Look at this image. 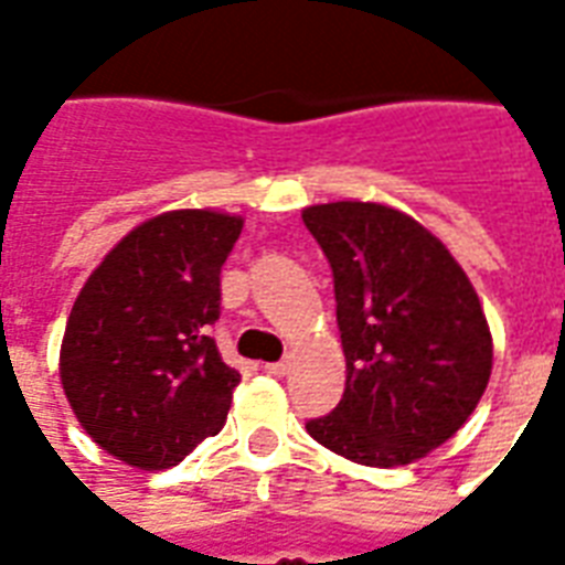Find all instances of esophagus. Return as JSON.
<instances>
[{
  "label": "esophagus",
  "mask_w": 565,
  "mask_h": 565,
  "mask_svg": "<svg viewBox=\"0 0 565 565\" xmlns=\"http://www.w3.org/2000/svg\"><path fill=\"white\" fill-rule=\"evenodd\" d=\"M266 372H269V375H275V377H284L287 375V372H290V361H278V363H266L264 366Z\"/></svg>",
  "instance_id": "1"
}]
</instances>
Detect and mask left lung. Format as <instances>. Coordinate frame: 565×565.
<instances>
[{
	"mask_svg": "<svg viewBox=\"0 0 565 565\" xmlns=\"http://www.w3.org/2000/svg\"><path fill=\"white\" fill-rule=\"evenodd\" d=\"M334 273L345 393L308 434L361 466H407L481 402L492 337L472 281L407 213L375 202L301 211Z\"/></svg>",
	"mask_w": 565,
	"mask_h": 565,
	"instance_id": "obj_1",
	"label": "left lung"
}]
</instances>
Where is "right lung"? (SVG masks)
Instances as JSON below:
<instances>
[{"label": "right lung", "mask_w": 565, "mask_h": 565, "mask_svg": "<svg viewBox=\"0 0 565 565\" xmlns=\"http://www.w3.org/2000/svg\"><path fill=\"white\" fill-rule=\"evenodd\" d=\"M243 220L170 211L128 231L78 292L61 384L82 428L137 469H170L228 419L239 372L222 361L220 273Z\"/></svg>", "instance_id": "1"}]
</instances>
